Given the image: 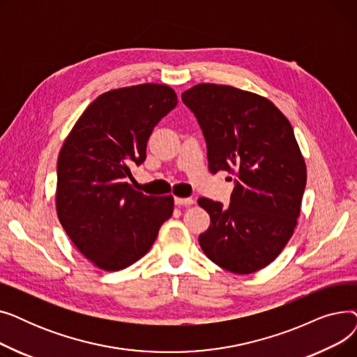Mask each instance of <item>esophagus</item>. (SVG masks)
<instances>
[{
  "instance_id": "obj_1",
  "label": "esophagus",
  "mask_w": 357,
  "mask_h": 357,
  "mask_svg": "<svg viewBox=\"0 0 357 357\" xmlns=\"http://www.w3.org/2000/svg\"><path fill=\"white\" fill-rule=\"evenodd\" d=\"M195 202L194 198H183V197H175V204L178 205H192Z\"/></svg>"
}]
</instances>
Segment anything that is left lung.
Returning a JSON list of instances; mask_svg holds the SVG:
<instances>
[{"label":"left lung","mask_w":357,"mask_h":357,"mask_svg":"<svg viewBox=\"0 0 357 357\" xmlns=\"http://www.w3.org/2000/svg\"><path fill=\"white\" fill-rule=\"evenodd\" d=\"M207 142L211 174H237L229 207L210 198L199 246L220 268L253 273L280 255L301 214L307 165L289 120L272 101L230 85L198 84L182 93Z\"/></svg>","instance_id":"1"}]
</instances>
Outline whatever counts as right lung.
Here are the masks:
<instances>
[{"label": "right lung", "mask_w": 357, "mask_h": 357, "mask_svg": "<svg viewBox=\"0 0 357 357\" xmlns=\"http://www.w3.org/2000/svg\"><path fill=\"white\" fill-rule=\"evenodd\" d=\"M176 104L165 84L111 89L85 108L62 144L56 213L75 248L100 269L133 265L174 213L172 195H144L126 178L144 162L155 126Z\"/></svg>", "instance_id": "add662e5"}]
</instances>
